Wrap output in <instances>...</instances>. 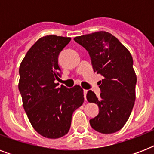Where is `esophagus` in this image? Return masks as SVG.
I'll return each instance as SVG.
<instances>
[{
  "mask_svg": "<svg viewBox=\"0 0 154 154\" xmlns=\"http://www.w3.org/2000/svg\"><path fill=\"white\" fill-rule=\"evenodd\" d=\"M87 92H88V90H87V89H84V90H83V93H84L85 100H86V94H87Z\"/></svg>",
  "mask_w": 154,
  "mask_h": 154,
  "instance_id": "esophagus-1",
  "label": "esophagus"
}]
</instances>
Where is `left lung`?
I'll list each match as a JSON object with an SVG mask.
<instances>
[{
  "label": "left lung",
  "mask_w": 154,
  "mask_h": 154,
  "mask_svg": "<svg viewBox=\"0 0 154 154\" xmlns=\"http://www.w3.org/2000/svg\"><path fill=\"white\" fill-rule=\"evenodd\" d=\"M74 41L88 51L94 72L103 76L98 82L100 97L92 90L87 93L88 101L99 108L98 114L89 120L90 125L101 134L116 133L129 119L136 98L137 77L133 57L109 32H93L76 37Z\"/></svg>",
  "instance_id": "1"
}]
</instances>
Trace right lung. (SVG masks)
I'll use <instances>...</instances> for the list:
<instances>
[{
	"label": "right lung",
	"mask_w": 154,
	"mask_h": 154,
	"mask_svg": "<svg viewBox=\"0 0 154 154\" xmlns=\"http://www.w3.org/2000/svg\"><path fill=\"white\" fill-rule=\"evenodd\" d=\"M70 37L49 35L40 38L27 52L19 68L18 89L23 107L34 129L56 139L68 134L72 112L84 102L80 85L58 88L60 69L58 57Z\"/></svg>",
	"instance_id": "right-lung-1"
}]
</instances>
